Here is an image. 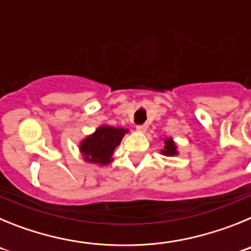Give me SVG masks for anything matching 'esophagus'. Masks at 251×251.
Returning a JSON list of instances; mask_svg holds the SVG:
<instances>
[{
	"mask_svg": "<svg viewBox=\"0 0 251 251\" xmlns=\"http://www.w3.org/2000/svg\"><path fill=\"white\" fill-rule=\"evenodd\" d=\"M148 126L147 124H141V126H137V130H138L139 133H145L146 130H147Z\"/></svg>",
	"mask_w": 251,
	"mask_h": 251,
	"instance_id": "obj_1",
	"label": "esophagus"
}]
</instances>
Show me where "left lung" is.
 Wrapping results in <instances>:
<instances>
[{
    "mask_svg": "<svg viewBox=\"0 0 251 251\" xmlns=\"http://www.w3.org/2000/svg\"><path fill=\"white\" fill-rule=\"evenodd\" d=\"M163 143H165V146H163V150L161 151V154H163V156H166V157L178 156L177 145L172 137H166L165 141H163Z\"/></svg>",
    "mask_w": 251,
    "mask_h": 251,
    "instance_id": "left-lung-1",
    "label": "left lung"
}]
</instances>
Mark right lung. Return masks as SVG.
<instances>
[{
  "mask_svg": "<svg viewBox=\"0 0 251 251\" xmlns=\"http://www.w3.org/2000/svg\"><path fill=\"white\" fill-rule=\"evenodd\" d=\"M129 129L113 127L108 124L99 126L92 134L86 136L79 143V152L88 163L103 167L113 162L114 150L121 145L123 137Z\"/></svg>",
  "mask_w": 251,
  "mask_h": 251,
  "instance_id": "1",
  "label": "right lung"
}]
</instances>
